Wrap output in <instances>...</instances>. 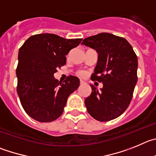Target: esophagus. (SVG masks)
<instances>
[{
    "label": "esophagus",
    "instance_id": "obj_1",
    "mask_svg": "<svg viewBox=\"0 0 156 156\" xmlns=\"http://www.w3.org/2000/svg\"><path fill=\"white\" fill-rule=\"evenodd\" d=\"M80 84H81V85H83V84H85V81H84L83 80H81V81H80Z\"/></svg>",
    "mask_w": 156,
    "mask_h": 156
}]
</instances>
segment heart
Instances as JSON below:
<instances>
[{"instance_id":"b5f03b06","label":"heart","mask_w":156,"mask_h":156,"mask_svg":"<svg viewBox=\"0 0 156 156\" xmlns=\"http://www.w3.org/2000/svg\"><path fill=\"white\" fill-rule=\"evenodd\" d=\"M84 75H85V73L82 72V71L79 72V75H81V76H84Z\"/></svg>"}]
</instances>
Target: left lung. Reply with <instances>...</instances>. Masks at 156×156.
Segmentation results:
<instances>
[{"label":"left lung","instance_id":"1","mask_svg":"<svg viewBox=\"0 0 156 156\" xmlns=\"http://www.w3.org/2000/svg\"><path fill=\"white\" fill-rule=\"evenodd\" d=\"M82 45L93 49L98 61L91 79L100 81L98 90L85 100L88 113L99 121H109L125 111L132 99L137 81V58L131 45L124 39L107 33L85 38Z\"/></svg>","mask_w":156,"mask_h":156}]
</instances>
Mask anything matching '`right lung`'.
Here are the masks:
<instances>
[{
    "mask_svg": "<svg viewBox=\"0 0 156 156\" xmlns=\"http://www.w3.org/2000/svg\"><path fill=\"white\" fill-rule=\"evenodd\" d=\"M81 40L42 33L30 36L19 49L17 92L23 109L34 120L51 122L58 118L68 96L79 86L77 77L71 75L61 82L54 75Z\"/></svg>",
    "mask_w": 156,
    "mask_h": 156,
    "instance_id": "right-lung-1",
    "label": "right lung"
}]
</instances>
